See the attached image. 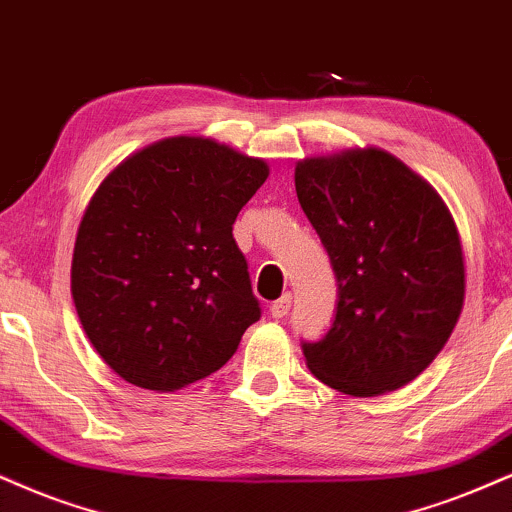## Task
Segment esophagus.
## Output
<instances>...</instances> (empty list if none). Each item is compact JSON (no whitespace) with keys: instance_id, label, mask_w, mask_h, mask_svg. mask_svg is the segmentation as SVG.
Listing matches in <instances>:
<instances>
[{"instance_id":"obj_1","label":"esophagus","mask_w":512,"mask_h":512,"mask_svg":"<svg viewBox=\"0 0 512 512\" xmlns=\"http://www.w3.org/2000/svg\"><path fill=\"white\" fill-rule=\"evenodd\" d=\"M289 308H292V294H282L280 299L270 304V315L280 320V318H285V315L289 313Z\"/></svg>"}]
</instances>
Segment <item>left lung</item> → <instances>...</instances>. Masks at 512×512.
<instances>
[{"label":"left lung","instance_id":"obj_1","mask_svg":"<svg viewBox=\"0 0 512 512\" xmlns=\"http://www.w3.org/2000/svg\"><path fill=\"white\" fill-rule=\"evenodd\" d=\"M294 185L337 280L332 327L301 342L308 368L353 396L403 387L437 358L463 311V249L449 208L380 149L299 161Z\"/></svg>","mask_w":512,"mask_h":512}]
</instances>
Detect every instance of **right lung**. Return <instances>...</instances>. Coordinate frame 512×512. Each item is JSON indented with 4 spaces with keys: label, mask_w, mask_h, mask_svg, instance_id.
Returning a JSON list of instances; mask_svg holds the SVG:
<instances>
[{
    "label": "right lung",
    "mask_w": 512,
    "mask_h": 512,
    "mask_svg": "<svg viewBox=\"0 0 512 512\" xmlns=\"http://www.w3.org/2000/svg\"><path fill=\"white\" fill-rule=\"evenodd\" d=\"M268 166L213 140L170 137L106 175L80 220L71 292L125 382L173 391L223 368L261 318L232 237Z\"/></svg>",
    "instance_id": "1"
}]
</instances>
